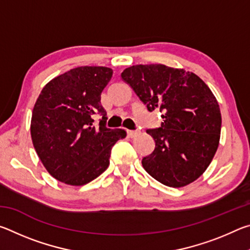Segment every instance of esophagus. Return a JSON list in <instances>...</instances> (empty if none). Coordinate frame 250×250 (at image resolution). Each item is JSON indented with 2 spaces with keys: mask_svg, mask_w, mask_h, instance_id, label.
<instances>
[{
  "mask_svg": "<svg viewBox=\"0 0 250 250\" xmlns=\"http://www.w3.org/2000/svg\"><path fill=\"white\" fill-rule=\"evenodd\" d=\"M139 133V131L138 130H126V134H128V137L129 138H134L135 135H138Z\"/></svg>",
  "mask_w": 250,
  "mask_h": 250,
  "instance_id": "esophagus-1",
  "label": "esophagus"
}]
</instances>
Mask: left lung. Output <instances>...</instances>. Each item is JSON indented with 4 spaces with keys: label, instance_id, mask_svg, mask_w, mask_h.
I'll use <instances>...</instances> for the list:
<instances>
[{
    "label": "left lung",
    "instance_id": "obj_1",
    "mask_svg": "<svg viewBox=\"0 0 250 250\" xmlns=\"http://www.w3.org/2000/svg\"><path fill=\"white\" fill-rule=\"evenodd\" d=\"M121 78L149 111L162 113L159 128L146 130L155 147L142 159L145 170L170 188L198 179L216 153L222 126L218 103L207 84L195 74L161 64L131 66Z\"/></svg>",
    "mask_w": 250,
    "mask_h": 250
}]
</instances>
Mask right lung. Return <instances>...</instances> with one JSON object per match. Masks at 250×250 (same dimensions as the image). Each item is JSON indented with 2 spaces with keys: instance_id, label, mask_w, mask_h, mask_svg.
<instances>
[{
  "instance_id": "obj_1",
  "label": "right lung",
  "mask_w": 250,
  "mask_h": 250,
  "mask_svg": "<svg viewBox=\"0 0 250 250\" xmlns=\"http://www.w3.org/2000/svg\"><path fill=\"white\" fill-rule=\"evenodd\" d=\"M112 69L83 66L54 78L34 105L31 135L36 153L55 179L83 185L107 170L112 146L125 138L122 129L107 128L100 95ZM95 115L101 119L94 125Z\"/></svg>"
}]
</instances>
